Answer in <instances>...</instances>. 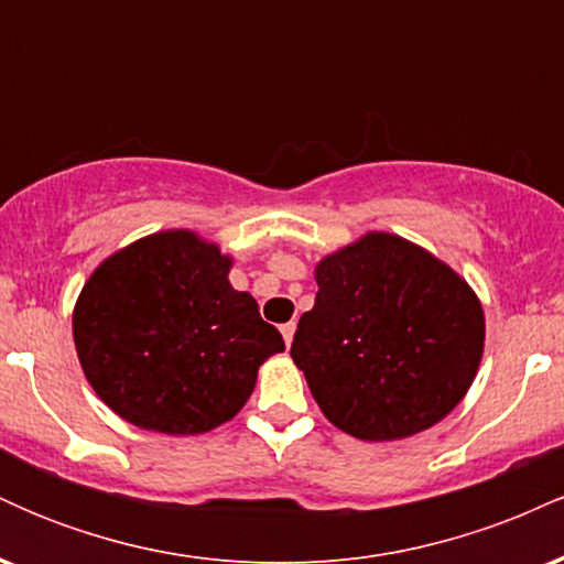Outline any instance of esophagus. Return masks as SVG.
Returning <instances> with one entry per match:
<instances>
[{
    "label": "esophagus",
    "instance_id": "1",
    "mask_svg": "<svg viewBox=\"0 0 564 564\" xmlns=\"http://www.w3.org/2000/svg\"><path fill=\"white\" fill-rule=\"evenodd\" d=\"M294 332H296V323H294V321H291V323H283V326H281L283 341H286L289 347H291V341H294Z\"/></svg>",
    "mask_w": 564,
    "mask_h": 564
}]
</instances>
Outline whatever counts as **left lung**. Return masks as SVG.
Here are the masks:
<instances>
[{"mask_svg": "<svg viewBox=\"0 0 564 564\" xmlns=\"http://www.w3.org/2000/svg\"><path fill=\"white\" fill-rule=\"evenodd\" d=\"M315 283L291 358L328 422L387 443L430 430L462 403L482 360L485 313L456 270L371 230L323 257Z\"/></svg>", "mask_w": 564, "mask_h": 564, "instance_id": "8db88e82", "label": "left lung"}]
</instances>
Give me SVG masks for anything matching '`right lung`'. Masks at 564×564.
Masks as SVG:
<instances>
[{
    "label": "right lung",
    "instance_id": "right-lung-1",
    "mask_svg": "<svg viewBox=\"0 0 564 564\" xmlns=\"http://www.w3.org/2000/svg\"><path fill=\"white\" fill-rule=\"evenodd\" d=\"M232 257L193 230H161L106 257L74 307V345L97 398L140 430L204 435L251 398L283 352Z\"/></svg>",
    "mask_w": 564,
    "mask_h": 564
}]
</instances>
